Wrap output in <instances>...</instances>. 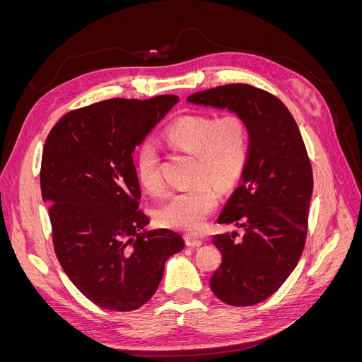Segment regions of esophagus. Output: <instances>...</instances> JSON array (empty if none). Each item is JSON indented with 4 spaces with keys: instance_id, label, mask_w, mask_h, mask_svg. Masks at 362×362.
I'll return each instance as SVG.
<instances>
[{
    "instance_id": "1",
    "label": "esophagus",
    "mask_w": 362,
    "mask_h": 362,
    "mask_svg": "<svg viewBox=\"0 0 362 362\" xmlns=\"http://www.w3.org/2000/svg\"><path fill=\"white\" fill-rule=\"evenodd\" d=\"M185 243L192 247H199L202 245V238L196 235H185Z\"/></svg>"
}]
</instances>
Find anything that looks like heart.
Returning a JSON list of instances; mask_svg holds the SVG:
<instances>
[{
  "label": "heart",
  "instance_id": "obj_1",
  "mask_svg": "<svg viewBox=\"0 0 362 362\" xmlns=\"http://www.w3.org/2000/svg\"><path fill=\"white\" fill-rule=\"evenodd\" d=\"M168 144L196 157L193 180L206 178L221 189H228L238 180L247 158V129L237 116L214 119L208 116H184L166 131ZM137 178L148 193L164 189L160 173V154L152 141H145L137 151ZM218 201L213 184L196 182L192 187L173 192L157 206V221L181 231H198Z\"/></svg>",
  "mask_w": 362,
  "mask_h": 362
}]
</instances>
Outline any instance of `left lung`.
Listing matches in <instances>:
<instances>
[{
    "instance_id": "1",
    "label": "left lung",
    "mask_w": 362,
    "mask_h": 362,
    "mask_svg": "<svg viewBox=\"0 0 362 362\" xmlns=\"http://www.w3.org/2000/svg\"><path fill=\"white\" fill-rule=\"evenodd\" d=\"M187 101L234 113L249 133L240 184L217 217L245 233L238 240L235 231L213 235L222 264L210 287L228 305L259 303L286 282L305 245L313 170L300 131L282 101L249 84L202 90Z\"/></svg>"
}]
</instances>
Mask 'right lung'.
Wrapping results in <instances>:
<instances>
[{
    "mask_svg": "<svg viewBox=\"0 0 362 362\" xmlns=\"http://www.w3.org/2000/svg\"><path fill=\"white\" fill-rule=\"evenodd\" d=\"M180 101L115 98L64 115L47 137L40 190L63 270L104 310L133 311L158 288L164 264L182 250L170 229H148L139 211L134 149Z\"/></svg>",
    "mask_w": 362,
    "mask_h": 362,
    "instance_id": "obj_1",
    "label": "right lung"
}]
</instances>
